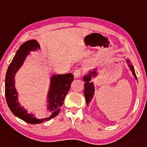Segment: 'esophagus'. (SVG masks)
I'll use <instances>...</instances> for the list:
<instances>
[{
	"label": "esophagus",
	"mask_w": 147,
	"mask_h": 147,
	"mask_svg": "<svg viewBox=\"0 0 147 147\" xmlns=\"http://www.w3.org/2000/svg\"><path fill=\"white\" fill-rule=\"evenodd\" d=\"M81 70H79V69H77V70L74 71V78H79V77L81 76Z\"/></svg>",
	"instance_id": "34e87169"
}]
</instances>
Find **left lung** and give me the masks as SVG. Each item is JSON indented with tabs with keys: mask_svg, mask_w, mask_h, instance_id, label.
Masks as SVG:
<instances>
[{
	"mask_svg": "<svg viewBox=\"0 0 147 147\" xmlns=\"http://www.w3.org/2000/svg\"><path fill=\"white\" fill-rule=\"evenodd\" d=\"M126 62L128 64V66L129 67L130 69L132 71L133 76L134 77L135 79L138 81L137 77H136L134 68L132 65V64L131 63L130 61L128 59H125ZM98 74H97V68H96L92 69V70H90L88 72H87L86 74H84L83 76V81L85 82V83L84 84V97H85L86 102L87 104V106L89 107L90 102L93 99L94 96L95 94V85L94 82H91L92 79L94 78H96Z\"/></svg>",
	"mask_w": 147,
	"mask_h": 147,
	"instance_id": "8db88e82",
	"label": "left lung"
}]
</instances>
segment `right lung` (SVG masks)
<instances>
[{"instance_id": "add662e5", "label": "right lung", "mask_w": 147, "mask_h": 147, "mask_svg": "<svg viewBox=\"0 0 147 147\" xmlns=\"http://www.w3.org/2000/svg\"><path fill=\"white\" fill-rule=\"evenodd\" d=\"M40 50L37 40L26 41L20 46L7 68L5 79V96L10 110L15 116L30 124H38L56 117L60 112L64 99L74 81L72 74H55L50 79V86L46 96V110L48 114L45 118L38 119L35 114L28 113V110L19 102L17 90L15 88V77L23 65L31 51Z\"/></svg>"}]
</instances>
